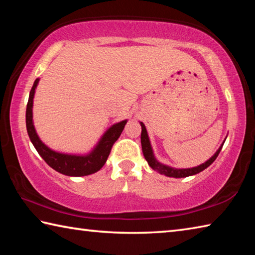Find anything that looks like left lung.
Masks as SVG:
<instances>
[{"label":"left lung","mask_w":255,"mask_h":255,"mask_svg":"<svg viewBox=\"0 0 255 255\" xmlns=\"http://www.w3.org/2000/svg\"><path fill=\"white\" fill-rule=\"evenodd\" d=\"M140 126H141V133H140V141H141V149H143V154H144V157L146 161H147L148 165L152 167L154 171L158 172L159 174H163V175H166V176H170V178H187V176H191V175H195L197 173H200L201 171H204L205 169H207L211 163H213L216 157L218 156L219 152H221V149L223 147L224 143H225L226 138L224 139L223 144L219 146V148L216 150L215 154L211 156L209 159H207L205 163L200 164V165L195 166V167H189V169H176V167H172L166 165V164H163L161 162L157 161V158L155 157V154H154V150L152 147V144H150V140H149V137H148V133H147V129H146L145 125L139 122Z\"/></svg>","instance_id":"obj_1"}]
</instances>
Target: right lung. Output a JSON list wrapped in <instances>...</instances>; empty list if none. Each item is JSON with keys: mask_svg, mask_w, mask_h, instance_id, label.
I'll use <instances>...</instances> for the list:
<instances>
[{"mask_svg": "<svg viewBox=\"0 0 255 255\" xmlns=\"http://www.w3.org/2000/svg\"><path fill=\"white\" fill-rule=\"evenodd\" d=\"M40 79H36L29 94V100L25 111V125L30 140H31L34 148L38 154L44 158V161L55 171L59 172L67 176H85L98 172L105 165L107 158L109 156L112 145L118 139L119 136L125 128V125L128 120L116 123L110 126L103 132V135L98 140V143L93 146L91 150L84 154L74 153H63L58 150H54L48 147L44 141L38 136L33 125V98L36 93V89Z\"/></svg>", "mask_w": 255, "mask_h": 255, "instance_id": "right-lung-1", "label": "right lung"}]
</instances>
